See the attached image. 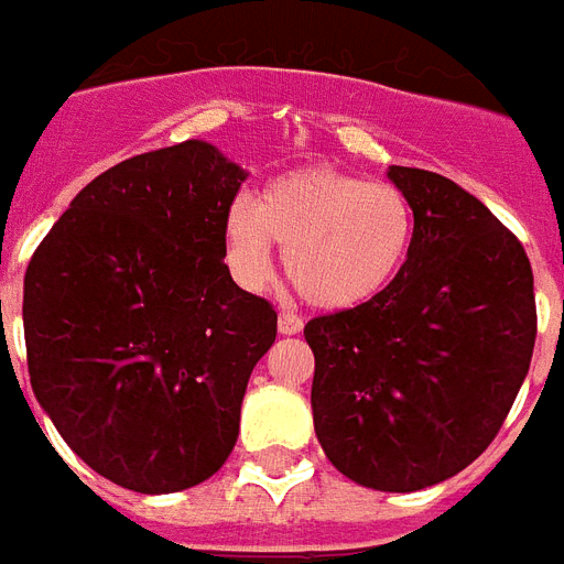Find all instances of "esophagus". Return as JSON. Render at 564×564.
I'll use <instances>...</instances> for the list:
<instances>
[{"instance_id": "esophagus-1", "label": "esophagus", "mask_w": 564, "mask_h": 564, "mask_svg": "<svg viewBox=\"0 0 564 564\" xmlns=\"http://www.w3.org/2000/svg\"><path fill=\"white\" fill-rule=\"evenodd\" d=\"M300 332H303V319L294 311H279V335H300Z\"/></svg>"}]
</instances>
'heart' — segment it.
I'll use <instances>...</instances> for the list:
<instances>
[{
    "label": "heart",
    "mask_w": 564,
    "mask_h": 564,
    "mask_svg": "<svg viewBox=\"0 0 564 564\" xmlns=\"http://www.w3.org/2000/svg\"><path fill=\"white\" fill-rule=\"evenodd\" d=\"M416 220L402 188L314 165L270 180L256 204L236 200L224 220L229 273L261 291L273 273V241L285 273L323 311L372 303L402 276Z\"/></svg>",
    "instance_id": "obj_1"
}]
</instances>
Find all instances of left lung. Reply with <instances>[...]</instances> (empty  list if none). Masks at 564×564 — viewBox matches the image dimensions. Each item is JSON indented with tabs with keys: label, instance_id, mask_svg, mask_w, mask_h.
Masks as SVG:
<instances>
[{
	"label": "left lung",
	"instance_id": "left-lung-1",
	"mask_svg": "<svg viewBox=\"0 0 564 564\" xmlns=\"http://www.w3.org/2000/svg\"><path fill=\"white\" fill-rule=\"evenodd\" d=\"M416 236L372 303L314 317L311 410L332 466L378 492H416L477 460L524 384L535 344L524 247L454 180L390 165Z\"/></svg>",
	"mask_w": 564,
	"mask_h": 564
}]
</instances>
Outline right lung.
Listing matches in <instances>:
<instances>
[{"label": "right lung", "mask_w": 564, "mask_h": 564, "mask_svg": "<svg viewBox=\"0 0 564 564\" xmlns=\"http://www.w3.org/2000/svg\"><path fill=\"white\" fill-rule=\"evenodd\" d=\"M247 171L204 139L130 156L84 186L31 256V390L72 452L112 484H204L238 440L276 311L224 264Z\"/></svg>", "instance_id": "1"}]
</instances>
